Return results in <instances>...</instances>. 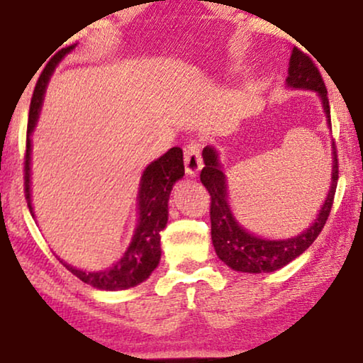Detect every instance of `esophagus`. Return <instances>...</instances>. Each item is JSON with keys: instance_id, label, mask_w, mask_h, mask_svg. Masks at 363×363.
<instances>
[{"instance_id": "34e87169", "label": "esophagus", "mask_w": 363, "mask_h": 363, "mask_svg": "<svg viewBox=\"0 0 363 363\" xmlns=\"http://www.w3.org/2000/svg\"><path fill=\"white\" fill-rule=\"evenodd\" d=\"M184 164L186 172L189 174V176H197V172L202 169V156L199 144L189 143L184 147Z\"/></svg>"}]
</instances>
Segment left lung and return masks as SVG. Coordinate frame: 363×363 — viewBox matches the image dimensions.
I'll return each mask as SVG.
<instances>
[{"label": "left lung", "instance_id": "left-lung-1", "mask_svg": "<svg viewBox=\"0 0 363 363\" xmlns=\"http://www.w3.org/2000/svg\"><path fill=\"white\" fill-rule=\"evenodd\" d=\"M286 84L294 89L315 91L322 101L327 123L328 125H332L327 88L320 76V71L317 69L311 57L298 48L292 50ZM332 151L333 166L330 187H328L327 197L323 201L317 219L313 220V224L307 230H303L296 238L270 240L250 234L235 220L229 206L225 174L222 172L219 156H217L214 147H204L202 157H204L206 167L201 171V182L211 194V235L217 257L229 265L230 269L239 270V272L262 274L282 269L284 265L292 262L294 259L306 252L322 232L333 204L337 181H339V159H337V146L333 141Z\"/></svg>", "mask_w": 363, "mask_h": 363}]
</instances>
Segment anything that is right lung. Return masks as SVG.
Listing matches in <instances>:
<instances>
[{"label": "right lung", "mask_w": 363, "mask_h": 363, "mask_svg": "<svg viewBox=\"0 0 363 363\" xmlns=\"http://www.w3.org/2000/svg\"><path fill=\"white\" fill-rule=\"evenodd\" d=\"M74 46L65 48L57 52L55 61L48 65L43 74L38 79L35 93L31 98L30 118H28V136H26V154H24V196H26L30 212L35 216L31 206V133L35 129L38 116L45 98L48 81L55 66L62 60L66 52ZM184 176V159H182L181 147H171L169 151L144 169L141 184L138 192L139 220L134 230L133 240L129 244L123 257L111 265L109 269L99 272H88V270L74 269L72 265L62 262V265L83 280L88 286H93L101 291H124V289L136 287L146 280L152 270L157 267L161 259V230L167 224V202L171 191L179 179Z\"/></svg>", "instance_id": "1"}]
</instances>
